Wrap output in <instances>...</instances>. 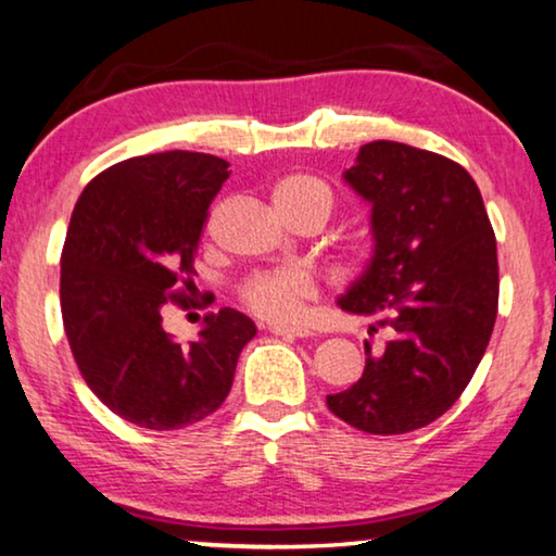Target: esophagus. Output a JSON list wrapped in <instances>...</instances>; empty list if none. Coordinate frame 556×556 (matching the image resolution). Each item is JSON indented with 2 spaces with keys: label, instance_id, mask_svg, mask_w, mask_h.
I'll use <instances>...</instances> for the list:
<instances>
[{
  "label": "esophagus",
  "instance_id": "1",
  "mask_svg": "<svg viewBox=\"0 0 556 556\" xmlns=\"http://www.w3.org/2000/svg\"><path fill=\"white\" fill-rule=\"evenodd\" d=\"M268 330L273 332V336H278V338H290V340H293V338H307V336H311V330H307V328H301V326H270Z\"/></svg>",
  "mask_w": 556,
  "mask_h": 556
}]
</instances>
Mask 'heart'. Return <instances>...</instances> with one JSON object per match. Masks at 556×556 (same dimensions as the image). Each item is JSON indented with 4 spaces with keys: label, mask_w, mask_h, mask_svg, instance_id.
<instances>
[{
    "label": "heart",
    "mask_w": 556,
    "mask_h": 556,
    "mask_svg": "<svg viewBox=\"0 0 556 556\" xmlns=\"http://www.w3.org/2000/svg\"><path fill=\"white\" fill-rule=\"evenodd\" d=\"M273 201L283 216H293L298 211L330 213L332 193L318 178L313 176H288L273 189ZM320 293V283L313 270L303 266H278L261 268L238 280L236 298L245 311L255 318L276 323L295 320L303 313L307 301Z\"/></svg>",
    "instance_id": "obj_1"
}]
</instances>
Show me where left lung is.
I'll list each match as a JSON object with an SVG mask.
<instances>
[{"label": "left lung", "mask_w": 556, "mask_h": 556, "mask_svg": "<svg viewBox=\"0 0 556 556\" xmlns=\"http://www.w3.org/2000/svg\"><path fill=\"white\" fill-rule=\"evenodd\" d=\"M345 181L372 203L375 253L340 307L390 338L328 409L367 434H405L457 403L490 345L497 241L472 176L440 153L365 143Z\"/></svg>", "instance_id": "1"}]
</instances>
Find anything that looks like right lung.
Here are the masks:
<instances>
[{
  "instance_id": "1",
  "label": "right lung",
  "mask_w": 556,
  "mask_h": 556,
  "mask_svg": "<svg viewBox=\"0 0 556 556\" xmlns=\"http://www.w3.org/2000/svg\"><path fill=\"white\" fill-rule=\"evenodd\" d=\"M226 168L195 151L118 161L87 184L66 230L59 298L74 363L111 413L147 430H181L216 413L255 336L233 307L203 315L191 345L161 326L166 305H206L191 276Z\"/></svg>"
}]
</instances>
